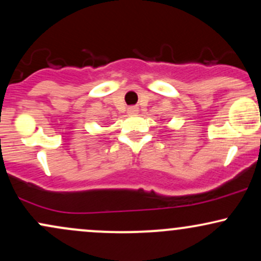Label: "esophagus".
<instances>
[{
    "label": "esophagus",
    "instance_id": "obj_1",
    "mask_svg": "<svg viewBox=\"0 0 261 261\" xmlns=\"http://www.w3.org/2000/svg\"><path fill=\"white\" fill-rule=\"evenodd\" d=\"M137 112H139V108H137L136 106H131L127 108V113L128 114H136Z\"/></svg>",
    "mask_w": 261,
    "mask_h": 261
}]
</instances>
